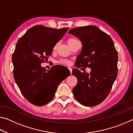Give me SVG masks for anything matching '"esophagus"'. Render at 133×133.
<instances>
[{
	"label": "esophagus",
	"mask_w": 133,
	"mask_h": 133,
	"mask_svg": "<svg viewBox=\"0 0 133 133\" xmlns=\"http://www.w3.org/2000/svg\"><path fill=\"white\" fill-rule=\"evenodd\" d=\"M69 70H70L71 74V72H72V69H71V67H69Z\"/></svg>",
	"instance_id": "1"
}]
</instances>
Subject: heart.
<instances>
[{
	"label": "heart",
	"mask_w": 133,
	"mask_h": 133,
	"mask_svg": "<svg viewBox=\"0 0 133 133\" xmlns=\"http://www.w3.org/2000/svg\"><path fill=\"white\" fill-rule=\"evenodd\" d=\"M75 40H77L76 39L74 38H69L67 39V44H70L71 43H72V42L75 41ZM57 48V44H56L55 46L54 47V50H55L56 48ZM59 63L60 64H65V65H69V64H70V62L68 60H61L60 61H59Z\"/></svg>",
	"instance_id": "1"
}]
</instances>
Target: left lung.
I'll return each mask as SVG.
<instances>
[{
  "instance_id": "obj_1",
  "label": "left lung",
  "mask_w": 133,
  "mask_h": 133,
  "mask_svg": "<svg viewBox=\"0 0 133 133\" xmlns=\"http://www.w3.org/2000/svg\"><path fill=\"white\" fill-rule=\"evenodd\" d=\"M69 33L81 40L83 46L75 66L91 69L89 74L73 69L72 74L77 79L73 95L84 106H95L108 95L117 78V51L110 36L97 26L77 27Z\"/></svg>"
}]
</instances>
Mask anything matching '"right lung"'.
I'll use <instances>...</instances> for the list:
<instances>
[{"label": "right lung", "mask_w": 133, "mask_h": 133, "mask_svg": "<svg viewBox=\"0 0 133 133\" xmlns=\"http://www.w3.org/2000/svg\"><path fill=\"white\" fill-rule=\"evenodd\" d=\"M68 29L35 25L16 43L12 57L14 77L23 96L31 104H47L54 98L58 85L67 77L59 76L55 66L48 70L41 64L48 60L56 43Z\"/></svg>", "instance_id": "right-lung-1"}]
</instances>
